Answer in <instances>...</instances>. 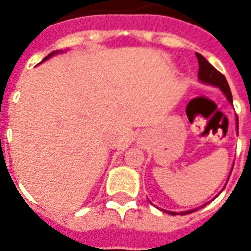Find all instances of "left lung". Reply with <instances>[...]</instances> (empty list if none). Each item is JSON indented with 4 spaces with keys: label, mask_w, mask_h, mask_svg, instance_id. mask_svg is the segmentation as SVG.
Listing matches in <instances>:
<instances>
[{
    "label": "left lung",
    "mask_w": 251,
    "mask_h": 251,
    "mask_svg": "<svg viewBox=\"0 0 251 251\" xmlns=\"http://www.w3.org/2000/svg\"><path fill=\"white\" fill-rule=\"evenodd\" d=\"M195 56H197V60H198V65H199V72H198V78L201 82L203 83H208V84H214V86L219 87L220 90L224 92V95L226 96V99L229 100V102L233 104V98H232V92H230L229 84L226 82V76L223 75L222 73L216 70V69L212 66V65L208 62V61L204 58L203 56L198 54V53H195ZM232 173V172H230ZM168 214L176 215V212H169V211H165ZM193 211H187V212H181L182 215L185 214H190Z\"/></svg>",
    "instance_id": "left-lung-1"
}]
</instances>
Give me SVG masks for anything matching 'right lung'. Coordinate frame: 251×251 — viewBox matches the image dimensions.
Segmentation results:
<instances>
[{"label":"right lung","instance_id":"right-lung-1","mask_svg":"<svg viewBox=\"0 0 251 251\" xmlns=\"http://www.w3.org/2000/svg\"><path fill=\"white\" fill-rule=\"evenodd\" d=\"M56 53H58V52H53V53H50V54H48V56L45 57V58H44V60H43V61H45V60H48L49 57H52V56H53V54H56Z\"/></svg>","mask_w":251,"mask_h":251}]
</instances>
